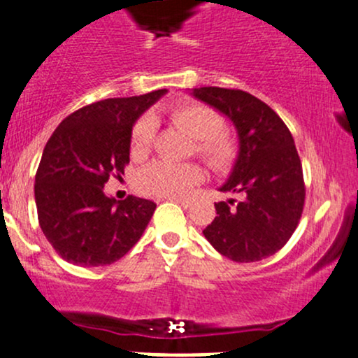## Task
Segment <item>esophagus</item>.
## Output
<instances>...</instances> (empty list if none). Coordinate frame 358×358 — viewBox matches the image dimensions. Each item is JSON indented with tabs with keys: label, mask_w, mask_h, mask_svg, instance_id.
<instances>
[{
	"label": "esophagus",
	"mask_w": 358,
	"mask_h": 358,
	"mask_svg": "<svg viewBox=\"0 0 358 358\" xmlns=\"http://www.w3.org/2000/svg\"><path fill=\"white\" fill-rule=\"evenodd\" d=\"M166 199H168V201L178 202V204L185 206V208H189V204H190V201H189V199H185V197H176V195H171V197H166Z\"/></svg>",
	"instance_id": "34e87169"
}]
</instances>
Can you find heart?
Masks as SVG:
<instances>
[{"label":"heart","mask_w":358,"mask_h":358,"mask_svg":"<svg viewBox=\"0 0 358 358\" xmlns=\"http://www.w3.org/2000/svg\"><path fill=\"white\" fill-rule=\"evenodd\" d=\"M168 116L175 125L195 138L199 156L217 171H227L238 156V144L229 131L223 129L224 122L217 111L197 101H182L173 104ZM156 120L144 115L134 123L130 134V152L134 157L148 156L154 141ZM204 169L197 163H168L154 161L142 168L135 176V189L152 197H171L183 194L192 185L202 182Z\"/></svg>","instance_id":"b5f03b06"}]
</instances>
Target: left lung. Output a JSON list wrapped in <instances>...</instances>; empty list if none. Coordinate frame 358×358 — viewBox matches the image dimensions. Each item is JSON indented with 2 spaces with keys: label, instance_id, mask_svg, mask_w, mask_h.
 I'll return each mask as SVG.
<instances>
[{
  "label": "left lung",
  "instance_id": "left-lung-1",
  "mask_svg": "<svg viewBox=\"0 0 358 358\" xmlns=\"http://www.w3.org/2000/svg\"><path fill=\"white\" fill-rule=\"evenodd\" d=\"M194 96L227 115L240 138L238 159L220 189L240 201L214 204L217 216L202 233L231 261H262L285 247L302 216L306 183L295 142L276 111L245 90L201 87Z\"/></svg>",
  "mask_w": 358,
  "mask_h": 358
}]
</instances>
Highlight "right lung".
<instances>
[{"instance_id":"add662e5","label":"right lung","mask_w":358,"mask_h":358,"mask_svg":"<svg viewBox=\"0 0 358 358\" xmlns=\"http://www.w3.org/2000/svg\"><path fill=\"white\" fill-rule=\"evenodd\" d=\"M166 89L111 97L66 116L44 148L36 173L37 220L56 254L77 266H106L122 259L144 233L156 204L129 195H104L110 176L130 163L135 120Z\"/></svg>"}]
</instances>
